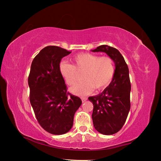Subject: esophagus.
I'll return each instance as SVG.
<instances>
[{
	"instance_id": "esophagus-1",
	"label": "esophagus",
	"mask_w": 161,
	"mask_h": 161,
	"mask_svg": "<svg viewBox=\"0 0 161 161\" xmlns=\"http://www.w3.org/2000/svg\"><path fill=\"white\" fill-rule=\"evenodd\" d=\"M81 101H82V102H84L85 101L87 100V97H81Z\"/></svg>"
}]
</instances>
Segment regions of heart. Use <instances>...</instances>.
<instances>
[{
	"label": "heart",
	"mask_w": 161,
	"mask_h": 161,
	"mask_svg": "<svg viewBox=\"0 0 161 161\" xmlns=\"http://www.w3.org/2000/svg\"><path fill=\"white\" fill-rule=\"evenodd\" d=\"M73 66L66 62L59 64V72L68 85H73L79 79L78 73H82L84 81L70 88L73 94L85 95L91 93L94 88L101 90L111 83L115 73L114 62L109 57H99L85 53L73 58Z\"/></svg>",
	"instance_id": "obj_1"
}]
</instances>
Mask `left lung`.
I'll return each mask as SVG.
<instances>
[{
	"label": "left lung",
	"instance_id": "1",
	"mask_svg": "<svg viewBox=\"0 0 161 161\" xmlns=\"http://www.w3.org/2000/svg\"><path fill=\"white\" fill-rule=\"evenodd\" d=\"M91 51L107 53L115 63L111 82L102 93L88 97L93 104L92 119L95 129L102 134L112 135L122 129L131 107L129 68L124 57L115 47L102 45Z\"/></svg>",
	"mask_w": 161,
	"mask_h": 161
}]
</instances>
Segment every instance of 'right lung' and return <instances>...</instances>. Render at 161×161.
Masks as SVG:
<instances>
[{
  "label": "right lung",
  "mask_w": 161,
  "mask_h": 161,
  "mask_svg": "<svg viewBox=\"0 0 161 161\" xmlns=\"http://www.w3.org/2000/svg\"><path fill=\"white\" fill-rule=\"evenodd\" d=\"M71 52L60 47H45L33 59L28 77L30 101L37 121L54 135L68 132L81 104L80 97L67 93L59 64Z\"/></svg>",
  "instance_id": "add662e5"
}]
</instances>
